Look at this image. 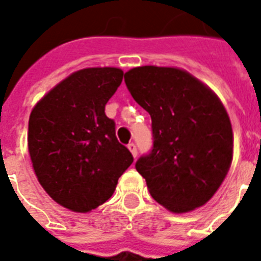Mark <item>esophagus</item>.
I'll return each mask as SVG.
<instances>
[{
	"label": "esophagus",
	"mask_w": 261,
	"mask_h": 261,
	"mask_svg": "<svg viewBox=\"0 0 261 261\" xmlns=\"http://www.w3.org/2000/svg\"><path fill=\"white\" fill-rule=\"evenodd\" d=\"M127 147H128V150L131 151V154H133V157H134V159H135V157L138 155V150H137V145L131 142V143H128V146H127Z\"/></svg>",
	"instance_id": "esophagus-1"
}]
</instances>
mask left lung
I'll return each mask as SVG.
<instances>
[{
	"mask_svg": "<svg viewBox=\"0 0 261 261\" xmlns=\"http://www.w3.org/2000/svg\"><path fill=\"white\" fill-rule=\"evenodd\" d=\"M124 83L151 118L153 147L135 168L153 199L177 214L203 206L233 159L231 123L218 96L177 67H134Z\"/></svg>",
	"mask_w": 261,
	"mask_h": 261,
	"instance_id": "8db88e82",
	"label": "left lung"
}]
</instances>
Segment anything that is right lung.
Returning a JSON list of instances; mask_svg holds the SVG:
<instances>
[{
	"label": "right lung",
	"mask_w": 261,
	"mask_h": 261,
	"mask_svg": "<svg viewBox=\"0 0 261 261\" xmlns=\"http://www.w3.org/2000/svg\"><path fill=\"white\" fill-rule=\"evenodd\" d=\"M122 80L118 67L75 71L31 112L28 150L36 177L55 202L75 213L107 202L134 161L104 112Z\"/></svg>",
	"instance_id": "1"
}]
</instances>
